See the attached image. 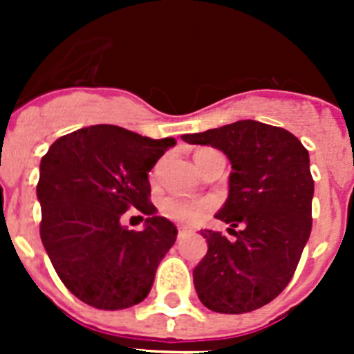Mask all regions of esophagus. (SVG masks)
<instances>
[{"mask_svg": "<svg viewBox=\"0 0 354 354\" xmlns=\"http://www.w3.org/2000/svg\"><path fill=\"white\" fill-rule=\"evenodd\" d=\"M186 234H187L186 230H179V234H177V239H183V237L186 236Z\"/></svg>", "mask_w": 354, "mask_h": 354, "instance_id": "obj_1", "label": "esophagus"}]
</instances>
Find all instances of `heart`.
Returning a JSON list of instances; mask_svg holds the SVG:
<instances>
[{
  "label": "heart",
  "mask_w": 354,
  "mask_h": 354,
  "mask_svg": "<svg viewBox=\"0 0 354 354\" xmlns=\"http://www.w3.org/2000/svg\"><path fill=\"white\" fill-rule=\"evenodd\" d=\"M209 152H214L211 149H200L195 154V161L200 159L202 156L209 154ZM161 212L167 218L174 221H179V223L192 225L196 221L212 207V204L209 200H187L180 198V196H167V198L161 200Z\"/></svg>",
  "instance_id": "b5f03b06"
}]
</instances>
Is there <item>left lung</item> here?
<instances>
[{
	"label": "left lung",
	"mask_w": 354,
	"mask_h": 354,
	"mask_svg": "<svg viewBox=\"0 0 354 354\" xmlns=\"http://www.w3.org/2000/svg\"><path fill=\"white\" fill-rule=\"evenodd\" d=\"M183 140L214 147L232 165L227 202L216 218L230 223L236 239L202 232L207 253L193 271L196 294L212 312L257 310L286 289L310 237L308 150L289 131L257 120L183 134ZM237 224L239 233L233 230Z\"/></svg>",
	"instance_id": "left-lung-1"
}]
</instances>
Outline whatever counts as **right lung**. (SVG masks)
<instances>
[{
  "label": "right lung",
  "instance_id": "obj_1",
  "mask_svg": "<svg viewBox=\"0 0 354 354\" xmlns=\"http://www.w3.org/2000/svg\"><path fill=\"white\" fill-rule=\"evenodd\" d=\"M175 138L152 140L118 126L65 134L40 161V239L76 298L101 310L143 301L177 228L149 202V171ZM136 207L149 218L142 233L120 223Z\"/></svg>",
  "mask_w": 354,
  "mask_h": 354
}]
</instances>
